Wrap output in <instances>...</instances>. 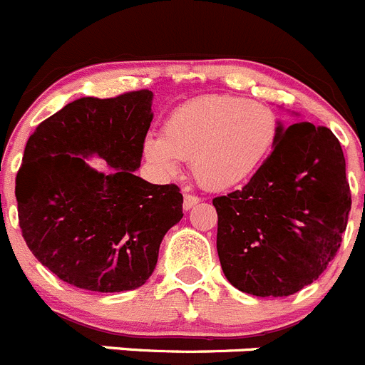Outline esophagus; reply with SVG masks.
Instances as JSON below:
<instances>
[{"label":"esophagus","instance_id":"1","mask_svg":"<svg viewBox=\"0 0 365 365\" xmlns=\"http://www.w3.org/2000/svg\"><path fill=\"white\" fill-rule=\"evenodd\" d=\"M198 202H200V198L196 195H185L183 196V209H185V211H189V209H192V207H195Z\"/></svg>","mask_w":365,"mask_h":365}]
</instances>
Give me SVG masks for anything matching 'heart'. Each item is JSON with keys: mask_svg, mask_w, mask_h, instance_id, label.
<instances>
[{"mask_svg": "<svg viewBox=\"0 0 365 365\" xmlns=\"http://www.w3.org/2000/svg\"><path fill=\"white\" fill-rule=\"evenodd\" d=\"M280 136L278 114L262 101L232 94H209L170 110L162 136L143 143L147 160L175 173L178 160L192 163L207 189H229L264 165Z\"/></svg>", "mask_w": 365, "mask_h": 365, "instance_id": "heart-1", "label": "heart"}]
</instances>
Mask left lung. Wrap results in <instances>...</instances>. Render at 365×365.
I'll list each match as a JSON object with an SVG mask.
<instances>
[{"label": "left lung", "instance_id": "obj_1", "mask_svg": "<svg viewBox=\"0 0 365 365\" xmlns=\"http://www.w3.org/2000/svg\"><path fill=\"white\" fill-rule=\"evenodd\" d=\"M223 274L255 297H289L336 256L351 211L346 158L327 127H282L247 185L216 196Z\"/></svg>", "mask_w": 365, "mask_h": 365}]
</instances>
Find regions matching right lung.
<instances>
[{"instance_id": "obj_1", "label": "right lung", "mask_w": 365, "mask_h": 365, "mask_svg": "<svg viewBox=\"0 0 365 365\" xmlns=\"http://www.w3.org/2000/svg\"><path fill=\"white\" fill-rule=\"evenodd\" d=\"M153 93L80 98L36 127L16 176L23 240L74 287L120 293L147 282L160 244L182 220L180 187L134 175L153 121ZM98 153L111 169L84 163Z\"/></svg>"}]
</instances>
